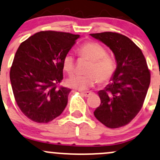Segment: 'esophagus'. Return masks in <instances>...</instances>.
I'll list each match as a JSON object with an SVG mask.
<instances>
[{
  "label": "esophagus",
  "instance_id": "34e87169",
  "mask_svg": "<svg viewBox=\"0 0 160 160\" xmlns=\"http://www.w3.org/2000/svg\"><path fill=\"white\" fill-rule=\"evenodd\" d=\"M80 93L83 95V96L89 97V96H90L91 94H92V92H90V91H85V92H80Z\"/></svg>",
  "mask_w": 160,
  "mask_h": 160
}]
</instances>
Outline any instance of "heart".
<instances>
[{"mask_svg": "<svg viewBox=\"0 0 160 160\" xmlns=\"http://www.w3.org/2000/svg\"><path fill=\"white\" fill-rule=\"evenodd\" d=\"M80 57L87 58L89 64L87 68V75H72L67 80L68 87L79 90H85L92 87L96 82L106 83L112 80L116 71L115 59L107 54L106 49L100 44L88 42L79 48ZM63 69L71 74L74 71L75 61L73 54L68 53L62 61Z\"/></svg>", "mask_w": 160, "mask_h": 160, "instance_id": "b5f03b06", "label": "heart"}]
</instances>
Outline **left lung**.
<instances>
[{
    "mask_svg": "<svg viewBox=\"0 0 160 160\" xmlns=\"http://www.w3.org/2000/svg\"><path fill=\"white\" fill-rule=\"evenodd\" d=\"M90 36L109 47L117 62L112 83L98 92L101 104L94 115L107 128H121L141 109L150 86V72L140 48L127 36L112 32Z\"/></svg>",
    "mask_w": 160,
    "mask_h": 160,
    "instance_id": "obj_1",
    "label": "left lung"
}]
</instances>
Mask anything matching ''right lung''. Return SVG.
I'll return each instance as SVG.
<instances>
[{
  "label": "right lung",
  "instance_id": "obj_1",
  "mask_svg": "<svg viewBox=\"0 0 160 160\" xmlns=\"http://www.w3.org/2000/svg\"><path fill=\"white\" fill-rule=\"evenodd\" d=\"M79 37L42 31L19 46L10 68V83L17 106L30 120L48 123L65 108L71 89L58 84L63 80V58Z\"/></svg>",
  "mask_w": 160,
  "mask_h": 160
}]
</instances>
